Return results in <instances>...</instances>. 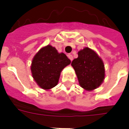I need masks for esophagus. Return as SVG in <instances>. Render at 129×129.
I'll use <instances>...</instances> for the list:
<instances>
[{
	"instance_id": "obj_1",
	"label": "esophagus",
	"mask_w": 129,
	"mask_h": 129,
	"mask_svg": "<svg viewBox=\"0 0 129 129\" xmlns=\"http://www.w3.org/2000/svg\"><path fill=\"white\" fill-rule=\"evenodd\" d=\"M68 57L69 58V59H70L71 61H73V55H72V54H68Z\"/></svg>"
}]
</instances>
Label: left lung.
<instances>
[{"instance_id": "obj_1", "label": "left lung", "mask_w": 129, "mask_h": 129, "mask_svg": "<svg viewBox=\"0 0 129 129\" xmlns=\"http://www.w3.org/2000/svg\"><path fill=\"white\" fill-rule=\"evenodd\" d=\"M79 84L87 90H92L101 85L105 77L102 60L95 52L88 48L78 52V57L72 61Z\"/></svg>"}]
</instances>
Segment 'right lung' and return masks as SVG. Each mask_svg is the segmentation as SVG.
<instances>
[{
	"label": "right lung",
	"instance_id": "right-lung-1",
	"mask_svg": "<svg viewBox=\"0 0 129 129\" xmlns=\"http://www.w3.org/2000/svg\"><path fill=\"white\" fill-rule=\"evenodd\" d=\"M63 53L48 45L41 48L32 60L31 70L33 78L43 89L48 90L58 84L61 70L70 63Z\"/></svg>",
	"mask_w": 129,
	"mask_h": 129
}]
</instances>
